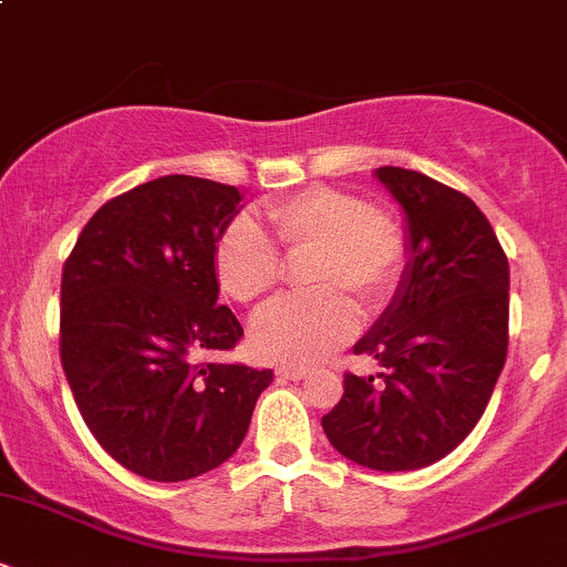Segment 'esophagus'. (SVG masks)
<instances>
[{"mask_svg": "<svg viewBox=\"0 0 567 567\" xmlns=\"http://www.w3.org/2000/svg\"><path fill=\"white\" fill-rule=\"evenodd\" d=\"M306 373H309L306 368H288V365L277 368V375L285 381H301V379H306Z\"/></svg>", "mask_w": 567, "mask_h": 567, "instance_id": "obj_1", "label": "esophagus"}]
</instances>
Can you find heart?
<instances>
[{"label":"heart","instance_id":"heart-1","mask_svg":"<svg viewBox=\"0 0 567 567\" xmlns=\"http://www.w3.org/2000/svg\"><path fill=\"white\" fill-rule=\"evenodd\" d=\"M264 220L288 261L315 258L306 288L317 296L271 306L252 324V347L264 360L315 365L360 330V306H375L394 288L402 266V234L386 213L341 188L315 186L264 207ZM218 288L237 303L256 306L282 279V258L247 218L220 234L216 245Z\"/></svg>","mask_w":567,"mask_h":567}]
</instances>
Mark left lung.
Wrapping results in <instances>:
<instances>
[{
  "label": "left lung",
  "mask_w": 567,
  "mask_h": 567,
  "mask_svg": "<svg viewBox=\"0 0 567 567\" xmlns=\"http://www.w3.org/2000/svg\"><path fill=\"white\" fill-rule=\"evenodd\" d=\"M375 178L408 224L392 303L354 343L379 360L383 383L343 375L322 429L354 464L410 472L445 458L483 419L509 347V261L466 194L405 167Z\"/></svg>",
  "instance_id": "8db88e82"
}]
</instances>
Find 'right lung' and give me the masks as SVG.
I'll return each mask as SVG.
<instances>
[{
  "label": "right lung",
  "mask_w": 567,
  "mask_h": 567,
  "mask_svg": "<svg viewBox=\"0 0 567 567\" xmlns=\"http://www.w3.org/2000/svg\"><path fill=\"white\" fill-rule=\"evenodd\" d=\"M237 186L165 175L87 220L61 279V362L101 447L130 472L181 483L243 445L275 373L207 362L243 324L218 306L216 243Z\"/></svg>",
  "instance_id": "right-lung-1"
}]
</instances>
